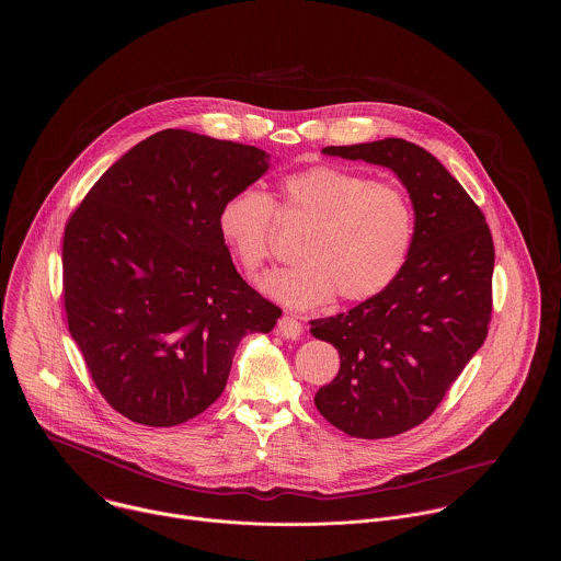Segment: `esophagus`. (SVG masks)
Returning <instances> with one entry per match:
<instances>
[{"label":"esophagus","instance_id":"esophagus-1","mask_svg":"<svg viewBox=\"0 0 561 561\" xmlns=\"http://www.w3.org/2000/svg\"><path fill=\"white\" fill-rule=\"evenodd\" d=\"M276 334L283 339H298L302 334V323L291 316H283L276 323Z\"/></svg>","mask_w":561,"mask_h":561}]
</instances>
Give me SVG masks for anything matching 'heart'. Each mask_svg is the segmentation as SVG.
<instances>
[{"label": "heart", "instance_id": "obj_1", "mask_svg": "<svg viewBox=\"0 0 561 561\" xmlns=\"http://www.w3.org/2000/svg\"><path fill=\"white\" fill-rule=\"evenodd\" d=\"M280 211L309 225L298 263L263 278L261 289L291 307L316 309L336 294L363 302L385 291L401 272L414 238V216L396 185L339 165H311L280 183ZM274 203L243 187L218 214V229L245 276H256L272 252Z\"/></svg>", "mask_w": 561, "mask_h": 561}]
</instances>
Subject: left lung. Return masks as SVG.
I'll list each match as a JSON object with an SVG mask.
<instances>
[{"label": "left lung", "mask_w": 561, "mask_h": 561, "mask_svg": "<svg viewBox=\"0 0 561 561\" xmlns=\"http://www.w3.org/2000/svg\"><path fill=\"white\" fill-rule=\"evenodd\" d=\"M323 156L396 172L414 209L398 278L347 313L311 321L341 369L316 405L341 432L389 438L423 423L483 345L492 311L494 245L465 187L425 149L401 138L325 147Z\"/></svg>", "instance_id": "left-lung-1"}]
</instances>
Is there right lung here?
<instances>
[{
    "label": "right lung",
    "instance_id": "obj_1",
    "mask_svg": "<svg viewBox=\"0 0 561 561\" xmlns=\"http://www.w3.org/2000/svg\"><path fill=\"white\" fill-rule=\"evenodd\" d=\"M270 156L163 129L112 163L69 218L62 245L69 332L107 403L172 427L227 387L241 336L280 309L233 265L222 203L259 181Z\"/></svg>",
    "mask_w": 561,
    "mask_h": 561
}]
</instances>
